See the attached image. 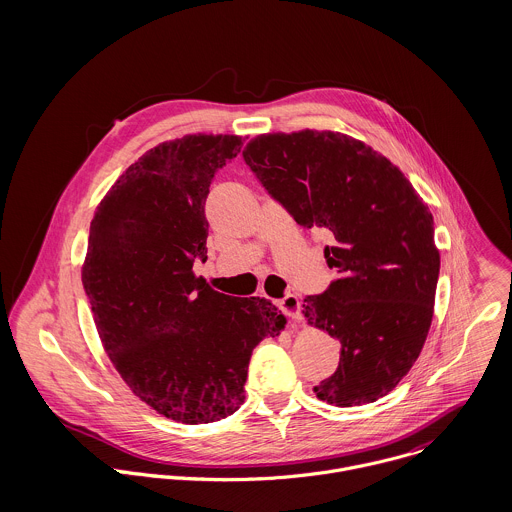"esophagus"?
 <instances>
[{
	"instance_id": "esophagus-1",
	"label": "esophagus",
	"mask_w": 512,
	"mask_h": 512,
	"mask_svg": "<svg viewBox=\"0 0 512 512\" xmlns=\"http://www.w3.org/2000/svg\"><path fill=\"white\" fill-rule=\"evenodd\" d=\"M280 309L293 321H297L301 317V303L295 295H286L284 299H280Z\"/></svg>"
}]
</instances>
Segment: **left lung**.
Wrapping results in <instances>:
<instances>
[{
    "label": "left lung",
    "mask_w": 512,
    "mask_h": 512,
    "mask_svg": "<svg viewBox=\"0 0 512 512\" xmlns=\"http://www.w3.org/2000/svg\"><path fill=\"white\" fill-rule=\"evenodd\" d=\"M242 155L299 226L333 242L325 262L339 276L303 303L305 321L341 345L317 398L376 402L408 374L432 325L439 250L428 205L390 159L341 132L262 134Z\"/></svg>",
    "instance_id": "obj_1"
}]
</instances>
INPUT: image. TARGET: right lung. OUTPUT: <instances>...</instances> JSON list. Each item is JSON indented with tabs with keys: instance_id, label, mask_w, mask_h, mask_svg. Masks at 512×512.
Listing matches in <instances>:
<instances>
[{
	"instance_id": "right-lung-1",
	"label": "right lung",
	"mask_w": 512,
	"mask_h": 512,
	"mask_svg": "<svg viewBox=\"0 0 512 512\" xmlns=\"http://www.w3.org/2000/svg\"><path fill=\"white\" fill-rule=\"evenodd\" d=\"M242 138L161 142L110 187L90 222L82 286L106 355L157 414L211 424L244 402L254 347L286 327L260 297H232L195 276L207 254L205 201Z\"/></svg>"
}]
</instances>
